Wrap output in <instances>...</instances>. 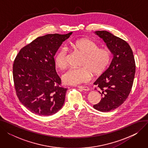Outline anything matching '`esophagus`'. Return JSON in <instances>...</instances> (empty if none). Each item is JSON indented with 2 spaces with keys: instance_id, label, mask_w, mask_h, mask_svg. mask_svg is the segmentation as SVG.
Returning a JSON list of instances; mask_svg holds the SVG:
<instances>
[{
  "instance_id": "obj_1",
  "label": "esophagus",
  "mask_w": 148,
  "mask_h": 148,
  "mask_svg": "<svg viewBox=\"0 0 148 148\" xmlns=\"http://www.w3.org/2000/svg\"><path fill=\"white\" fill-rule=\"evenodd\" d=\"M78 88L81 89L82 90H85V91H88L89 90V88L88 86H78Z\"/></svg>"
}]
</instances>
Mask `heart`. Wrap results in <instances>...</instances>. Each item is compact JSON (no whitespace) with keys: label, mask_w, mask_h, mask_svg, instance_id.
Listing matches in <instances>:
<instances>
[{"label":"heart","mask_w":148,"mask_h":148,"mask_svg":"<svg viewBox=\"0 0 148 148\" xmlns=\"http://www.w3.org/2000/svg\"><path fill=\"white\" fill-rule=\"evenodd\" d=\"M69 47L82 55L79 68H71L62 75V80L68 84L76 85L89 81L92 76L105 71L110 61V53L108 50L99 48L98 45L88 38H82L69 43ZM56 66L65 69L68 65L66 50L61 48L54 56Z\"/></svg>","instance_id":"b5f03b06"}]
</instances>
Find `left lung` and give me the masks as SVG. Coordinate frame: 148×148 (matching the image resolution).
Returning <instances> with one entry per match:
<instances>
[{"label": "left lung", "mask_w": 148, "mask_h": 148, "mask_svg": "<svg viewBox=\"0 0 148 148\" xmlns=\"http://www.w3.org/2000/svg\"><path fill=\"white\" fill-rule=\"evenodd\" d=\"M95 33L103 39L113 55L110 66L94 83L102 98L94 108L107 112L119 107L128 98L134 79L135 60L125 41L106 30Z\"/></svg>", "instance_id": "1"}]
</instances>
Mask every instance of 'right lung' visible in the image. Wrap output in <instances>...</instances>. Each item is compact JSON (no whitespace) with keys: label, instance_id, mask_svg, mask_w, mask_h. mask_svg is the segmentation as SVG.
Returning <instances> with one entry per match:
<instances>
[{"label":"right lung","instance_id":"add662e5","mask_svg":"<svg viewBox=\"0 0 148 148\" xmlns=\"http://www.w3.org/2000/svg\"><path fill=\"white\" fill-rule=\"evenodd\" d=\"M73 32L47 34L23 47L13 64V79L17 96L32 113L50 116L65 102L66 88L61 87L54 56Z\"/></svg>","mask_w":148,"mask_h":148}]
</instances>
